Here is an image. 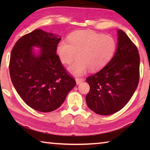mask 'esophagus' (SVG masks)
Here are the masks:
<instances>
[{"mask_svg": "<svg viewBox=\"0 0 150 150\" xmlns=\"http://www.w3.org/2000/svg\"><path fill=\"white\" fill-rule=\"evenodd\" d=\"M84 81V79L82 78H76L75 79V81H76V83H77V85L80 84L81 82H83V81Z\"/></svg>", "mask_w": 150, "mask_h": 150, "instance_id": "obj_1", "label": "esophagus"}]
</instances>
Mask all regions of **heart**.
<instances>
[{"label": "heart", "mask_w": 150, "mask_h": 150, "mask_svg": "<svg viewBox=\"0 0 150 150\" xmlns=\"http://www.w3.org/2000/svg\"><path fill=\"white\" fill-rule=\"evenodd\" d=\"M116 49V41L110 35L80 30L70 35L69 42L61 41L57 53L65 64H69L78 55L79 59L68 67V71L73 75L81 76L88 69L95 71L105 67L113 57Z\"/></svg>", "instance_id": "b5f03b06"}]
</instances>
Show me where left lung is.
Segmentation results:
<instances>
[{
  "instance_id": "obj_1",
  "label": "left lung",
  "mask_w": 150,
  "mask_h": 150,
  "mask_svg": "<svg viewBox=\"0 0 150 150\" xmlns=\"http://www.w3.org/2000/svg\"><path fill=\"white\" fill-rule=\"evenodd\" d=\"M117 48L114 57L100 71L86 81L88 107L96 114L110 115L121 110L134 95L139 78L138 49L122 30H117Z\"/></svg>"
}]
</instances>
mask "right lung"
I'll use <instances>...</instances> for the list:
<instances>
[{"label":"right lung","mask_w":150,"mask_h":150,"mask_svg":"<svg viewBox=\"0 0 150 150\" xmlns=\"http://www.w3.org/2000/svg\"><path fill=\"white\" fill-rule=\"evenodd\" d=\"M61 39L36 29L20 38L11 52L9 70L15 89L26 105L42 112L59 108L76 85L56 54Z\"/></svg>","instance_id":"1"}]
</instances>
